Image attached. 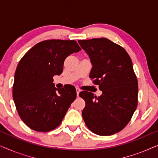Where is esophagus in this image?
I'll list each match as a JSON object with an SVG mask.
<instances>
[{"label":"esophagus","instance_id":"34e87169","mask_svg":"<svg viewBox=\"0 0 158 158\" xmlns=\"http://www.w3.org/2000/svg\"><path fill=\"white\" fill-rule=\"evenodd\" d=\"M81 92V89L79 88H76V93H77V96H79V93Z\"/></svg>","mask_w":158,"mask_h":158}]
</instances>
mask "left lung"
I'll return each instance as SVG.
<instances>
[{"instance_id": "1", "label": "left lung", "mask_w": 158, "mask_h": 158, "mask_svg": "<svg viewBox=\"0 0 158 158\" xmlns=\"http://www.w3.org/2000/svg\"><path fill=\"white\" fill-rule=\"evenodd\" d=\"M78 43L93 64L90 78L102 90L98 97L88 91L79 94L85 101L83 120L96 135H114L130 122L137 106L138 82L132 62L122 47L106 38Z\"/></svg>"}]
</instances>
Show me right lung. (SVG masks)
I'll list each match as a JSON object with an SVG mask.
<instances>
[{
    "instance_id": "right-lung-1",
    "label": "right lung",
    "mask_w": 158,
    "mask_h": 158,
    "mask_svg": "<svg viewBox=\"0 0 158 158\" xmlns=\"http://www.w3.org/2000/svg\"><path fill=\"white\" fill-rule=\"evenodd\" d=\"M80 50L75 40H45L34 45L19 61L13 98L19 116L30 129L47 132L61 124L76 98V90L71 85L57 89L53 76L62 73L67 57Z\"/></svg>"
}]
</instances>
